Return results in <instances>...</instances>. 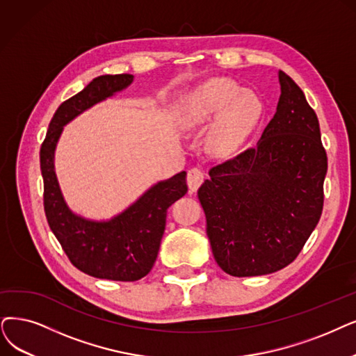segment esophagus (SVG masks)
Wrapping results in <instances>:
<instances>
[{
	"instance_id": "34e87169",
	"label": "esophagus",
	"mask_w": 356,
	"mask_h": 356,
	"mask_svg": "<svg viewBox=\"0 0 356 356\" xmlns=\"http://www.w3.org/2000/svg\"><path fill=\"white\" fill-rule=\"evenodd\" d=\"M203 181H204V172H203L202 169L193 168V169L188 170L187 184H188V188H190L191 193H194L198 187H200Z\"/></svg>"
}]
</instances>
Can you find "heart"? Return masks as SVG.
<instances>
[{
    "instance_id": "b5f03b06",
    "label": "heart",
    "mask_w": 356,
    "mask_h": 356,
    "mask_svg": "<svg viewBox=\"0 0 356 356\" xmlns=\"http://www.w3.org/2000/svg\"><path fill=\"white\" fill-rule=\"evenodd\" d=\"M264 112L259 95L227 79L204 83L184 97L181 117L191 129L213 122L207 145L218 154H231L257 129Z\"/></svg>"
}]
</instances>
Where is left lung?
<instances>
[{
    "label": "left lung",
    "mask_w": 356,
    "mask_h": 356,
    "mask_svg": "<svg viewBox=\"0 0 356 356\" xmlns=\"http://www.w3.org/2000/svg\"><path fill=\"white\" fill-rule=\"evenodd\" d=\"M257 145L213 166L198 188L213 255L225 273L277 272L300 254L323 210L327 154L304 92L283 71Z\"/></svg>",
    "instance_id": "left-lung-1"
}]
</instances>
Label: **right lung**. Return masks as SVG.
<instances>
[{
    "label": "right lung",
    "mask_w": 356,
    "mask_h": 356,
    "mask_svg": "<svg viewBox=\"0 0 356 356\" xmlns=\"http://www.w3.org/2000/svg\"><path fill=\"white\" fill-rule=\"evenodd\" d=\"M131 74L101 76L56 109L40 147L44 207L51 231L67 257L83 273L99 279L134 282L145 277L158 257L166 210L187 193V172L156 182L137 200L108 220H92L71 210L55 174V149L64 125L84 111L124 90Z\"/></svg>",
    "instance_id": "add662e5"
}]
</instances>
